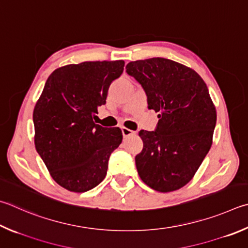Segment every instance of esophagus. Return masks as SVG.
Segmentation results:
<instances>
[{"instance_id":"obj_1","label":"esophagus","mask_w":248,"mask_h":248,"mask_svg":"<svg viewBox=\"0 0 248 248\" xmlns=\"http://www.w3.org/2000/svg\"><path fill=\"white\" fill-rule=\"evenodd\" d=\"M121 131H123V136L124 138H128L130 136H133V134H136V132L132 131V130H130L128 128H124V127L121 128Z\"/></svg>"}]
</instances>
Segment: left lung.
I'll return each mask as SVG.
<instances>
[{
    "label": "left lung",
    "mask_w": 248,
    "mask_h": 248,
    "mask_svg": "<svg viewBox=\"0 0 248 248\" xmlns=\"http://www.w3.org/2000/svg\"><path fill=\"white\" fill-rule=\"evenodd\" d=\"M125 69L145 91L148 108L159 112L155 131L139 132L138 173L156 191L179 190L194 177L213 143L217 112L208 88L194 70L167 58L131 62Z\"/></svg>",
    "instance_id": "obj_1"
}]
</instances>
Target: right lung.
Listing matches in <instances>:
<instances>
[{
  "instance_id": "obj_1",
  "label": "right lung",
  "mask_w": 248,
  "mask_h": 248,
  "mask_svg": "<svg viewBox=\"0 0 248 248\" xmlns=\"http://www.w3.org/2000/svg\"><path fill=\"white\" fill-rule=\"evenodd\" d=\"M124 62H84L54 70L33 110L34 144L52 178L82 193L104 180L109 156L123 141L119 128H103L93 117L106 103Z\"/></svg>"
}]
</instances>
